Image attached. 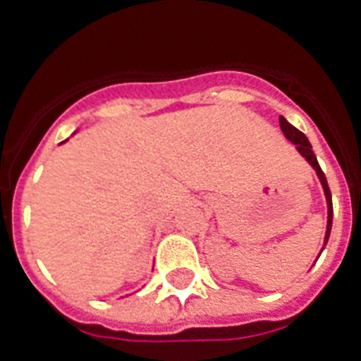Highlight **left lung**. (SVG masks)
Segmentation results:
<instances>
[{
  "mask_svg": "<svg viewBox=\"0 0 361 361\" xmlns=\"http://www.w3.org/2000/svg\"><path fill=\"white\" fill-rule=\"evenodd\" d=\"M279 125H281V130H283V135H285L286 140H290L294 146H296V149L300 152V155H302L305 161H307L311 166L314 169V172H317V176H319L320 180V185H322V189H324V197H326V206H328V225H326V234H324V247L326 243H328V240H330V232H331V221H334V206H331V192H330V187H328V181H326V176L324 172H322V169H320L319 161H317V155L313 153V147H311V142L307 140V136L303 135L302 130H298L294 125H290L288 121L283 118V116H279ZM322 247V249H324ZM322 252V251H320Z\"/></svg>",
  "mask_w": 361,
  "mask_h": 361,
  "instance_id": "1",
  "label": "left lung"
}]
</instances>
